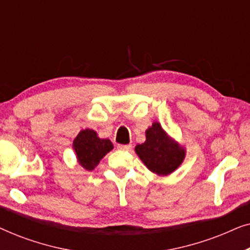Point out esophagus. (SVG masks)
<instances>
[{
  "instance_id": "esophagus-1",
  "label": "esophagus",
  "mask_w": 250,
  "mask_h": 250,
  "mask_svg": "<svg viewBox=\"0 0 250 250\" xmlns=\"http://www.w3.org/2000/svg\"><path fill=\"white\" fill-rule=\"evenodd\" d=\"M117 148L119 149V150H122V151H129V150L132 149V146L131 145H118L117 146Z\"/></svg>"
}]
</instances>
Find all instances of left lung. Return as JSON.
I'll use <instances>...</instances> for the list:
<instances>
[{"label":"left lung","instance_id":"obj_1","mask_svg":"<svg viewBox=\"0 0 250 250\" xmlns=\"http://www.w3.org/2000/svg\"><path fill=\"white\" fill-rule=\"evenodd\" d=\"M146 136V142L136 146L135 152L151 172L168 175L182 164L186 151L166 134L159 123H153Z\"/></svg>","mask_w":250,"mask_h":250}]
</instances>
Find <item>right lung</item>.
Wrapping results in <instances>:
<instances>
[{"mask_svg":"<svg viewBox=\"0 0 250 250\" xmlns=\"http://www.w3.org/2000/svg\"><path fill=\"white\" fill-rule=\"evenodd\" d=\"M112 148L114 146L110 140L98 138L97 133L88 128L78 133L73 142V149L78 163L87 170L93 169Z\"/></svg>","mask_w":250,"mask_h":250,"instance_id":"1","label":"right lung"}]
</instances>
